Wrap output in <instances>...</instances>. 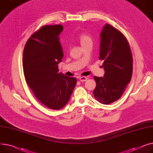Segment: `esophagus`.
Instances as JSON below:
<instances>
[{
    "instance_id": "esophagus-1",
    "label": "esophagus",
    "mask_w": 153,
    "mask_h": 153,
    "mask_svg": "<svg viewBox=\"0 0 153 153\" xmlns=\"http://www.w3.org/2000/svg\"><path fill=\"white\" fill-rule=\"evenodd\" d=\"M79 79L80 82H86V81L87 80V78L86 76H81V77H79Z\"/></svg>"
}]
</instances>
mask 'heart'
I'll return each instance as SVG.
<instances>
[{"mask_svg":"<svg viewBox=\"0 0 153 153\" xmlns=\"http://www.w3.org/2000/svg\"><path fill=\"white\" fill-rule=\"evenodd\" d=\"M78 39L83 47L88 44L92 43V38L91 36L87 32H82L79 33L78 35Z\"/></svg>","mask_w":153,"mask_h":153,"instance_id":"1","label":"heart"}]
</instances>
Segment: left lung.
Returning a JSON list of instances; mask_svg holds the SVG:
<instances>
[{
    "mask_svg": "<svg viewBox=\"0 0 153 153\" xmlns=\"http://www.w3.org/2000/svg\"><path fill=\"white\" fill-rule=\"evenodd\" d=\"M100 36V59L104 61L105 74L104 77H94L93 94L98 102L109 104L119 100L130 82L133 57L126 38L111 25L104 26Z\"/></svg>",
    "mask_w": 153,
    "mask_h": 153,
    "instance_id": "obj_1",
    "label": "left lung"
}]
</instances>
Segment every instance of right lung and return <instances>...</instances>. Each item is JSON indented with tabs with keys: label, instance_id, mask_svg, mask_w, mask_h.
<instances>
[{
	"label": "right lung",
	"instance_id": "obj_1",
	"mask_svg": "<svg viewBox=\"0 0 153 153\" xmlns=\"http://www.w3.org/2000/svg\"><path fill=\"white\" fill-rule=\"evenodd\" d=\"M61 25L43 26L26 42L23 67L26 83L42 104L54 110L68 102L76 78L58 73V64L64 53L59 36Z\"/></svg>",
	"mask_w": 153,
	"mask_h": 153
}]
</instances>
